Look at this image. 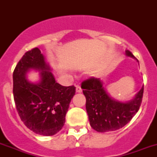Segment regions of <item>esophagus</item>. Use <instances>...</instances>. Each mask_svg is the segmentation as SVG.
Instances as JSON below:
<instances>
[{
  "instance_id": "34e87169",
  "label": "esophagus",
  "mask_w": 157,
  "mask_h": 157,
  "mask_svg": "<svg viewBox=\"0 0 157 157\" xmlns=\"http://www.w3.org/2000/svg\"><path fill=\"white\" fill-rule=\"evenodd\" d=\"M76 93H81V92H82V89L81 88V86H76Z\"/></svg>"
}]
</instances>
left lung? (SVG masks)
<instances>
[{
    "mask_svg": "<svg viewBox=\"0 0 157 157\" xmlns=\"http://www.w3.org/2000/svg\"><path fill=\"white\" fill-rule=\"evenodd\" d=\"M126 56L136 58L129 50ZM86 96V107L91 127L100 133L115 131L128 124L139 111L144 95V86L134 98L121 102L108 94L99 78L90 77L81 84Z\"/></svg>",
    "mask_w": 157,
    "mask_h": 157,
    "instance_id": "1",
    "label": "left lung"
}]
</instances>
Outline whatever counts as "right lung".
<instances>
[{
  "instance_id": "right-lung-1",
  "label": "right lung",
  "mask_w": 157,
  "mask_h": 157,
  "mask_svg": "<svg viewBox=\"0 0 157 157\" xmlns=\"http://www.w3.org/2000/svg\"><path fill=\"white\" fill-rule=\"evenodd\" d=\"M31 70L39 71L40 79H26ZM50 64L38 48L26 52L13 73V93L21 121L35 134L52 136L63 126L69 103L76 87L57 83Z\"/></svg>"
}]
</instances>
